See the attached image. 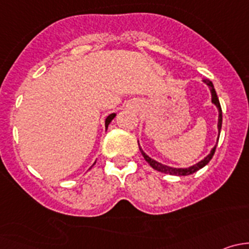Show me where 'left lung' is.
<instances>
[{
  "label": "left lung",
  "mask_w": 249,
  "mask_h": 249,
  "mask_svg": "<svg viewBox=\"0 0 249 249\" xmlns=\"http://www.w3.org/2000/svg\"><path fill=\"white\" fill-rule=\"evenodd\" d=\"M203 82H205L206 84L208 85V88H210L211 94H212V102L215 105V106H217L218 110H219V117H218V130H219V132H220V129H222L223 117H222V107H220L219 100H218V96H217V92H215L214 87H213V84H212V82H211V80L203 79ZM218 139H219V137H218ZM215 147H217V145H214V148H213V149L211 150V153L207 155V157L205 158V159L201 160V161H200V162H197V164L193 165V166L188 167V169H175V167H170V166H166V165H162V164H160V162H158V161H155V160H153L152 158L148 157V155L145 154V153L143 152V150L141 149V148H140V150H141V153H142L143 158H144V159H145V161H147L148 164H149L150 166L153 167V169L157 170V171L164 172V173H169V175H173V176H189V175H192V173L199 171L200 169H202L203 166H206V165H207L208 162H210V160L212 159V157H213V155H214Z\"/></svg>",
  "instance_id": "8db88e82"
}]
</instances>
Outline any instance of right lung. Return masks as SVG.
<instances>
[{"label":"right lung","instance_id":"1","mask_svg":"<svg viewBox=\"0 0 249 249\" xmlns=\"http://www.w3.org/2000/svg\"><path fill=\"white\" fill-rule=\"evenodd\" d=\"M114 117H115V113H112V114H109L108 117L106 118V123H105V125H106V129H107V127H108L109 123L112 122V119H113V118H114Z\"/></svg>","mask_w":249,"mask_h":249}]
</instances>
